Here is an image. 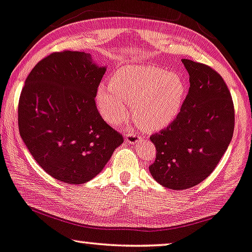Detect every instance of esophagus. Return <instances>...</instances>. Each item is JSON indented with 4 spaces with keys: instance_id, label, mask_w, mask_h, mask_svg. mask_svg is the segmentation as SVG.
Instances as JSON below:
<instances>
[{
    "instance_id": "1",
    "label": "esophagus",
    "mask_w": 252,
    "mask_h": 252,
    "mask_svg": "<svg viewBox=\"0 0 252 252\" xmlns=\"http://www.w3.org/2000/svg\"><path fill=\"white\" fill-rule=\"evenodd\" d=\"M140 139H142V137H140L139 135H137V133H135L133 131H129L126 136V142L129 144H136V143H138Z\"/></svg>"
}]
</instances>
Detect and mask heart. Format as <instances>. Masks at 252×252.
Returning a JSON list of instances; mask_svg holds the SVG:
<instances>
[{
	"label": "heart",
	"mask_w": 252,
	"mask_h": 252,
	"mask_svg": "<svg viewBox=\"0 0 252 252\" xmlns=\"http://www.w3.org/2000/svg\"><path fill=\"white\" fill-rule=\"evenodd\" d=\"M182 76L156 65H126L114 72L109 85H100L95 105L110 124L121 123L128 115L126 102H133V116L147 130L168 126L179 115L186 99Z\"/></svg>",
	"instance_id": "b5f03b06"
}]
</instances>
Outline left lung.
<instances>
[{"label":"left lung","instance_id":"left-lung-1","mask_svg":"<svg viewBox=\"0 0 252 252\" xmlns=\"http://www.w3.org/2000/svg\"><path fill=\"white\" fill-rule=\"evenodd\" d=\"M190 87L182 109L165 129L153 133L156 160L150 173L161 186L183 190L202 182L216 169L235 126L230 92L211 66L182 60Z\"/></svg>","mask_w":252,"mask_h":252}]
</instances>
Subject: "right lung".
<instances>
[{"instance_id":"1","label":"right lung","mask_w":252,"mask_h":252,"mask_svg":"<svg viewBox=\"0 0 252 252\" xmlns=\"http://www.w3.org/2000/svg\"><path fill=\"white\" fill-rule=\"evenodd\" d=\"M106 68L84 52L63 50L36 63L18 102V128L30 153L54 179L82 184L101 172L123 137L98 112Z\"/></svg>"}]
</instances>
